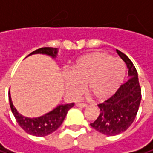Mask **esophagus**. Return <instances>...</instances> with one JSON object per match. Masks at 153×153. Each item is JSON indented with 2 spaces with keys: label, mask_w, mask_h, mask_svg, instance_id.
<instances>
[{
  "label": "esophagus",
  "mask_w": 153,
  "mask_h": 153,
  "mask_svg": "<svg viewBox=\"0 0 153 153\" xmlns=\"http://www.w3.org/2000/svg\"><path fill=\"white\" fill-rule=\"evenodd\" d=\"M76 106L81 107V108H84V107L88 106V105H86V104H80V103H77Z\"/></svg>",
  "instance_id": "obj_1"
}]
</instances>
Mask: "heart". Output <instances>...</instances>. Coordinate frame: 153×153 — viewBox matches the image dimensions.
I'll return each instance as SVG.
<instances>
[{"label":"heart","mask_w":153,"mask_h":153,"mask_svg":"<svg viewBox=\"0 0 153 153\" xmlns=\"http://www.w3.org/2000/svg\"><path fill=\"white\" fill-rule=\"evenodd\" d=\"M126 65L120 59L104 52H93L78 58L65 76L67 93L79 97L86 85L87 91L96 101L111 97L122 84Z\"/></svg>","instance_id":"1"}]
</instances>
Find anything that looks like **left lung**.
<instances>
[{"instance_id":"8db88e82","label":"left lung","mask_w":153,"mask_h":153,"mask_svg":"<svg viewBox=\"0 0 153 153\" xmlns=\"http://www.w3.org/2000/svg\"><path fill=\"white\" fill-rule=\"evenodd\" d=\"M116 51L127 65L129 79L113 96L98 105L100 114L93 123H90L94 129L106 136L119 135L130 127L137 116L142 98L135 65L124 53L118 49Z\"/></svg>"}]
</instances>
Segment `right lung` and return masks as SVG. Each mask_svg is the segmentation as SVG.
Segmentation results:
<instances>
[{"instance_id": "add662e5", "label": "right lung", "mask_w": 153, "mask_h": 153, "mask_svg": "<svg viewBox=\"0 0 153 153\" xmlns=\"http://www.w3.org/2000/svg\"><path fill=\"white\" fill-rule=\"evenodd\" d=\"M33 54H44L55 58L57 55V48H50V47L41 48L33 51L29 56ZM9 100H10V105L11 108L12 113L18 125L26 133L34 137H45L56 131L63 123L67 114V111L74 105V103L66 104V105H59L49 112L41 117L28 118L21 115L16 111V109L12 104L10 92H9Z\"/></svg>"}]
</instances>
